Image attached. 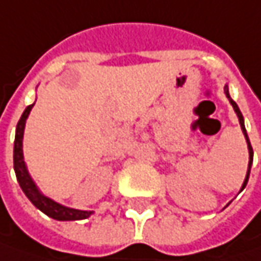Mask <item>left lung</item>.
Listing matches in <instances>:
<instances>
[{
	"instance_id": "left-lung-1",
	"label": "left lung",
	"mask_w": 261,
	"mask_h": 261,
	"mask_svg": "<svg viewBox=\"0 0 261 261\" xmlns=\"http://www.w3.org/2000/svg\"><path fill=\"white\" fill-rule=\"evenodd\" d=\"M224 94H226V97L227 100L230 101V105H232V108H233V111H235V114H237L238 119H239V125H241V130L244 133V137H245V140H247V146H248V153H250V161H248V170H247V176H245V180H244V183H242V186H241V191L242 192L245 189V186H247V183H248V177H250V171H251V165H253V147H251V143H250V139H248V134H247V130H245V124H244V116L241 114V111H239V108H238V105L232 100L230 97V94H229V87L227 84L224 85Z\"/></svg>"
}]
</instances>
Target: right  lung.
Segmentation results:
<instances>
[{"label": "right lung", "instance_id": "add662e5", "mask_svg": "<svg viewBox=\"0 0 261 261\" xmlns=\"http://www.w3.org/2000/svg\"><path fill=\"white\" fill-rule=\"evenodd\" d=\"M35 103L29 105L24 112L20 116L17 127H16V137H14V149H13V162H14V173L17 177V181L22 188L23 193L28 196V199L38 208L39 211H42L44 214H47L48 217H51L54 220L59 222H72V220H84L88 219L93 211H83V210H75L69 208L56 202L54 199L45 196L42 192L39 191L38 186L35 185L34 178L31 177L26 162L23 158V133L24 125H26V119L31 114L32 108Z\"/></svg>", "mask_w": 261, "mask_h": 261}]
</instances>
